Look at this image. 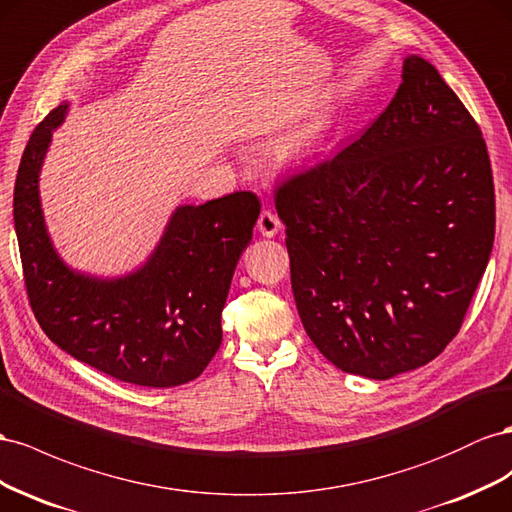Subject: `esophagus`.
Segmentation results:
<instances>
[{
    "label": "esophagus",
    "mask_w": 512,
    "mask_h": 512,
    "mask_svg": "<svg viewBox=\"0 0 512 512\" xmlns=\"http://www.w3.org/2000/svg\"><path fill=\"white\" fill-rule=\"evenodd\" d=\"M257 229H259L261 236H266V238L276 236V233H279V229H281L279 216H276L272 210H264L257 218Z\"/></svg>",
    "instance_id": "1"
}]
</instances>
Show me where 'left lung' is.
<instances>
[{
	"label": "left lung",
	"instance_id": "left-lung-1",
	"mask_svg": "<svg viewBox=\"0 0 512 512\" xmlns=\"http://www.w3.org/2000/svg\"><path fill=\"white\" fill-rule=\"evenodd\" d=\"M302 326L334 367L388 379L457 337L495 236L480 126L429 62L364 133L276 186Z\"/></svg>",
	"mask_w": 512,
	"mask_h": 512
}]
</instances>
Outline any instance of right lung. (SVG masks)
<instances>
[{
	"label": "right lung",
	"mask_w": 512,
	"mask_h": 512,
	"mask_svg": "<svg viewBox=\"0 0 512 512\" xmlns=\"http://www.w3.org/2000/svg\"><path fill=\"white\" fill-rule=\"evenodd\" d=\"M66 109L62 102L34 128L14 182L29 306L55 345L120 382L148 388L191 382L221 347L231 276L253 238L261 203L251 191H236L182 206L135 274L118 281L75 274L53 251L38 197L42 158Z\"/></svg>",
	"instance_id": "right-lung-1"
}]
</instances>
